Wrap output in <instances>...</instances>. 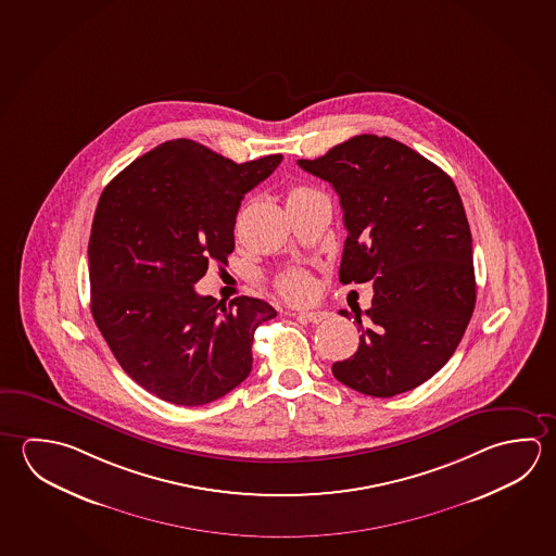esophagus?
Masks as SVG:
<instances>
[{
	"label": "esophagus",
	"instance_id": "obj_1",
	"mask_svg": "<svg viewBox=\"0 0 556 556\" xmlns=\"http://www.w3.org/2000/svg\"><path fill=\"white\" fill-rule=\"evenodd\" d=\"M330 318V312L324 311H306L299 312V320L302 321H311V324H320V321H326Z\"/></svg>",
	"mask_w": 556,
	"mask_h": 556
}]
</instances>
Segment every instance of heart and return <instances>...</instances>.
<instances>
[{
  "label": "heart",
  "instance_id": "obj_1",
  "mask_svg": "<svg viewBox=\"0 0 556 556\" xmlns=\"http://www.w3.org/2000/svg\"><path fill=\"white\" fill-rule=\"evenodd\" d=\"M308 193H312V191L304 189V187H294L291 193H289V199L308 195ZM277 287H279V291H281L287 299L304 301L312 291L311 277L306 274H302V271H291V274L282 275L281 279L277 281Z\"/></svg>",
  "mask_w": 556,
  "mask_h": 556
}]
</instances>
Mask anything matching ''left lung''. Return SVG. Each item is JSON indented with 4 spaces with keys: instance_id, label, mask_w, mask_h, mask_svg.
I'll return each instance as SVG.
<instances>
[{
    "instance_id": "8db88e82",
    "label": "left lung",
    "mask_w": 556,
    "mask_h": 556,
    "mask_svg": "<svg viewBox=\"0 0 556 556\" xmlns=\"http://www.w3.org/2000/svg\"><path fill=\"white\" fill-rule=\"evenodd\" d=\"M340 195V281H372L359 350L331 365L345 387L390 399L431 379L457 350L477 302L472 236L453 179L399 140L359 135L299 160ZM350 318V312L341 311Z\"/></svg>"
}]
</instances>
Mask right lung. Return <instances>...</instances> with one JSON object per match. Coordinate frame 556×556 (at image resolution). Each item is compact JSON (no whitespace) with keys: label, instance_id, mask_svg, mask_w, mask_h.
Segmentation results:
<instances>
[{"label":"right lung","instance_id":"right-lung-1","mask_svg":"<svg viewBox=\"0 0 556 556\" xmlns=\"http://www.w3.org/2000/svg\"><path fill=\"white\" fill-rule=\"evenodd\" d=\"M281 154L236 164L177 138L125 167L99 197L89 236L91 314L128 377L157 399L201 406L252 370L269 302L228 306L197 294L208 265L235 252L238 208Z\"/></svg>","mask_w":556,"mask_h":556}]
</instances>
